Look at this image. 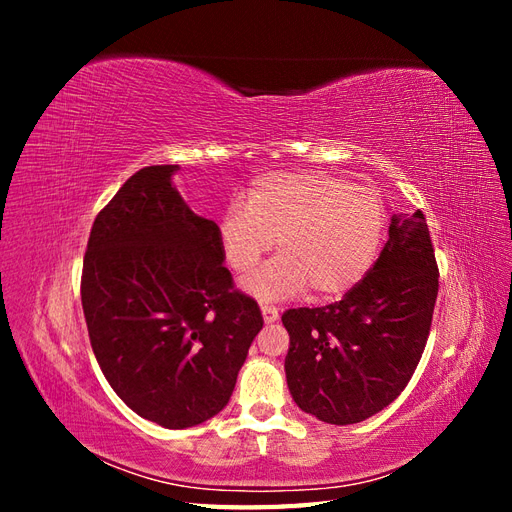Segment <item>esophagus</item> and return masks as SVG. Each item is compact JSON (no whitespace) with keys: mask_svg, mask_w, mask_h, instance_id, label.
I'll use <instances>...</instances> for the list:
<instances>
[{"mask_svg":"<svg viewBox=\"0 0 512 512\" xmlns=\"http://www.w3.org/2000/svg\"><path fill=\"white\" fill-rule=\"evenodd\" d=\"M260 312H262V318H265V322L267 324H273V322H277V318H280V312H277V307H273V305H260Z\"/></svg>","mask_w":512,"mask_h":512,"instance_id":"esophagus-1","label":"esophagus"}]
</instances>
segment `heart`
<instances>
[{
    "instance_id": "1",
    "label": "heart",
    "mask_w": 512,
    "mask_h": 512,
    "mask_svg": "<svg viewBox=\"0 0 512 512\" xmlns=\"http://www.w3.org/2000/svg\"><path fill=\"white\" fill-rule=\"evenodd\" d=\"M389 228L378 190L305 170L258 177L245 205L232 203L218 222L226 265L252 273L277 239L282 254L243 284L260 301L297 297L312 286L318 299H339L374 269Z\"/></svg>"
}]
</instances>
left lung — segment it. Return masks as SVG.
Returning a JSON list of instances; mask_svg holds the SVG:
<instances>
[{
    "label": "left lung",
    "mask_w": 512,
    "mask_h": 512,
    "mask_svg": "<svg viewBox=\"0 0 512 512\" xmlns=\"http://www.w3.org/2000/svg\"><path fill=\"white\" fill-rule=\"evenodd\" d=\"M436 297L425 215H393L389 241L359 286L327 307L282 316L294 404L331 425L361 423L393 404L421 361Z\"/></svg>",
    "instance_id": "8db88e82"
}]
</instances>
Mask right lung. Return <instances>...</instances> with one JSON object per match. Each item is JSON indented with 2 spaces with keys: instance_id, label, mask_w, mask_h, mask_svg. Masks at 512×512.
<instances>
[{
  "instance_id": "obj_1",
  "label": "right lung",
  "mask_w": 512,
  "mask_h": 512,
  "mask_svg": "<svg viewBox=\"0 0 512 512\" xmlns=\"http://www.w3.org/2000/svg\"><path fill=\"white\" fill-rule=\"evenodd\" d=\"M177 164L145 166L91 226L81 301L89 342L123 404L166 429L226 408L262 314L232 288L218 224L177 192Z\"/></svg>"
}]
</instances>
